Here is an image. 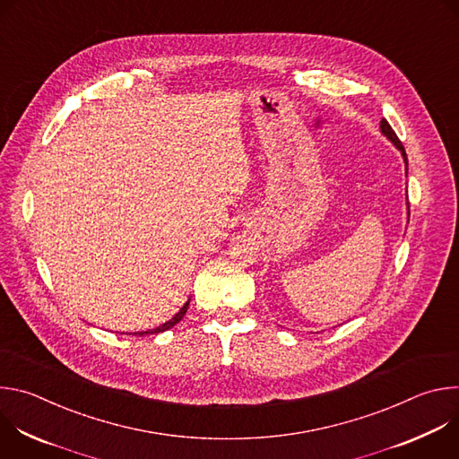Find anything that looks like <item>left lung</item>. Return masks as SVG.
I'll list each match as a JSON object with an SVG mask.
<instances>
[{
    "instance_id": "obj_1",
    "label": "left lung",
    "mask_w": 459,
    "mask_h": 459,
    "mask_svg": "<svg viewBox=\"0 0 459 459\" xmlns=\"http://www.w3.org/2000/svg\"><path fill=\"white\" fill-rule=\"evenodd\" d=\"M379 126H381V133L400 149V152H402V156H403V160H405V169H407V167H409V160H407V152H405V147L402 145L400 138L396 136V133H394V130H392V126L388 125L386 119H381V125H379Z\"/></svg>"
}]
</instances>
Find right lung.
Listing matches in <instances>:
<instances>
[{"mask_svg": "<svg viewBox=\"0 0 459 459\" xmlns=\"http://www.w3.org/2000/svg\"><path fill=\"white\" fill-rule=\"evenodd\" d=\"M188 303H190V299L179 308V312L172 317V319H169L167 323H163V325H160V326H156V329H152V331H143V333H134L133 336H149V334H158V333H165V331H169V329H172V326L176 325V323H179L181 321V317L185 316V312H186V308H188Z\"/></svg>", "mask_w": 459, "mask_h": 459, "instance_id": "obj_1", "label": "right lung"}]
</instances>
